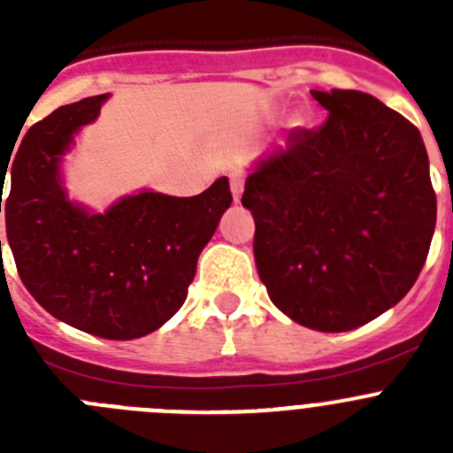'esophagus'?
I'll return each mask as SVG.
<instances>
[{"mask_svg": "<svg viewBox=\"0 0 453 453\" xmlns=\"http://www.w3.org/2000/svg\"><path fill=\"white\" fill-rule=\"evenodd\" d=\"M229 181H231V192H234V199L238 202L240 195H242V190H245V177H242L240 172H231Z\"/></svg>", "mask_w": 453, "mask_h": 453, "instance_id": "1", "label": "esophagus"}]
</instances>
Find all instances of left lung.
I'll list each match as a JSON object with an SVG mask.
<instances>
[{
  "mask_svg": "<svg viewBox=\"0 0 453 453\" xmlns=\"http://www.w3.org/2000/svg\"><path fill=\"white\" fill-rule=\"evenodd\" d=\"M329 111L258 163L242 192L254 258L276 308L308 329L363 326L403 299L435 229L418 127L372 95L311 90Z\"/></svg>",
  "mask_w": 453,
  "mask_h": 453,
  "instance_id": "left-lung-1",
  "label": "left lung"
}]
</instances>
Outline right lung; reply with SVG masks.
Returning <instances> with one entry per match:
<instances>
[{"label":"right lung","mask_w":453,"mask_h":453,"mask_svg":"<svg viewBox=\"0 0 453 453\" xmlns=\"http://www.w3.org/2000/svg\"><path fill=\"white\" fill-rule=\"evenodd\" d=\"M104 99L56 108L24 134L0 213L19 279L47 313L99 338L134 340L183 306L199 254L234 197L222 177L195 197L140 192L97 215L67 202L58 161Z\"/></svg>","instance_id":"obj_1"}]
</instances>
